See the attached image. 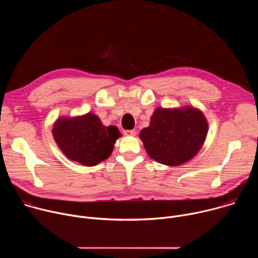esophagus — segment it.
Masks as SVG:
<instances>
[{
	"mask_svg": "<svg viewBox=\"0 0 258 258\" xmlns=\"http://www.w3.org/2000/svg\"><path fill=\"white\" fill-rule=\"evenodd\" d=\"M124 136H127V137H135L136 136V131H124L123 132Z\"/></svg>",
	"mask_w": 258,
	"mask_h": 258,
	"instance_id": "obj_1",
	"label": "esophagus"
}]
</instances>
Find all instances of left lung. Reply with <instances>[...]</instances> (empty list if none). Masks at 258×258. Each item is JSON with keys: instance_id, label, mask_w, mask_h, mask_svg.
<instances>
[{"instance_id": "1", "label": "left lung", "mask_w": 258, "mask_h": 258, "mask_svg": "<svg viewBox=\"0 0 258 258\" xmlns=\"http://www.w3.org/2000/svg\"><path fill=\"white\" fill-rule=\"evenodd\" d=\"M208 122L193 106L156 108L150 125L140 133L145 149L158 163L177 166L191 160L202 148Z\"/></svg>"}]
</instances>
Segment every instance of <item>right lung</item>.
<instances>
[{
    "label": "right lung",
    "instance_id": "right-lung-1",
    "mask_svg": "<svg viewBox=\"0 0 258 258\" xmlns=\"http://www.w3.org/2000/svg\"><path fill=\"white\" fill-rule=\"evenodd\" d=\"M59 149L71 161L95 166L111 155L121 137L116 126H105L94 113L59 117L52 130Z\"/></svg>",
    "mask_w": 258,
    "mask_h": 258
}]
</instances>
